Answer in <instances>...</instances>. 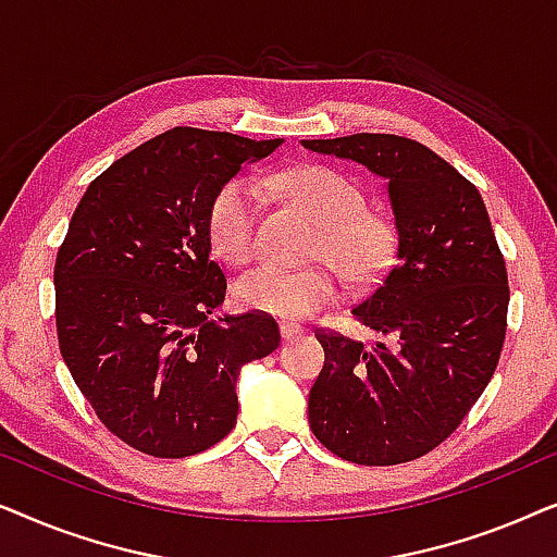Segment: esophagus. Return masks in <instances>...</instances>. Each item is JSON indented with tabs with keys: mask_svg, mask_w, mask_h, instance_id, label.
I'll return each mask as SVG.
<instances>
[{
	"mask_svg": "<svg viewBox=\"0 0 557 557\" xmlns=\"http://www.w3.org/2000/svg\"><path fill=\"white\" fill-rule=\"evenodd\" d=\"M281 330V339L284 342H292V339H296V337H301V326H296V324H281L278 326Z\"/></svg>",
	"mask_w": 557,
	"mask_h": 557,
	"instance_id": "34e87169",
	"label": "esophagus"
}]
</instances>
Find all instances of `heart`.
Listing matches in <instances>:
<instances>
[{
  "mask_svg": "<svg viewBox=\"0 0 557 557\" xmlns=\"http://www.w3.org/2000/svg\"><path fill=\"white\" fill-rule=\"evenodd\" d=\"M261 187L271 189L322 223L317 256L352 284L377 278L393 253V231L368 210V197L352 177L330 166H296L265 174ZM210 246L231 263H246L258 238V195L243 180L218 189L208 210ZM235 301L243 309L299 322L337 299V284L324 269H278L261 265L235 281Z\"/></svg>",
  "mask_w": 557,
  "mask_h": 557,
  "instance_id": "heart-1",
  "label": "heart"
}]
</instances>
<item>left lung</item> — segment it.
Here are the masks:
<instances>
[{
	"mask_svg": "<svg viewBox=\"0 0 557 557\" xmlns=\"http://www.w3.org/2000/svg\"><path fill=\"white\" fill-rule=\"evenodd\" d=\"M301 144L383 177L398 233L395 265L352 309L393 342L368 349L319 330L324 368L309 425L345 461H413L451 436L490 385L507 332L505 258L479 189L423 144L395 134Z\"/></svg>",
	"mask_w": 557,
	"mask_h": 557,
	"instance_id": "left-lung-1",
	"label": "left lung"
}]
</instances>
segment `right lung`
<instances>
[{
  "label": "right lung",
  "instance_id": "right-lung-1",
  "mask_svg": "<svg viewBox=\"0 0 557 557\" xmlns=\"http://www.w3.org/2000/svg\"><path fill=\"white\" fill-rule=\"evenodd\" d=\"M281 139L177 126L90 182L55 261L60 355L113 436L157 459L215 446L238 418L243 364L278 347L269 314L210 319L212 197Z\"/></svg>",
  "mask_w": 557,
  "mask_h": 557
}]
</instances>
